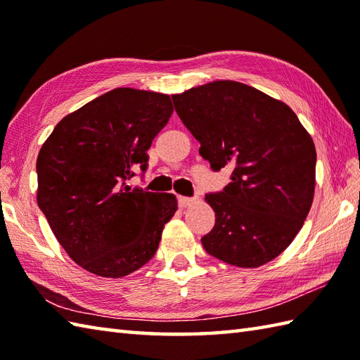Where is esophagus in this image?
Returning a JSON list of instances; mask_svg holds the SVG:
<instances>
[{
    "label": "esophagus",
    "mask_w": 360,
    "mask_h": 360,
    "mask_svg": "<svg viewBox=\"0 0 360 360\" xmlns=\"http://www.w3.org/2000/svg\"><path fill=\"white\" fill-rule=\"evenodd\" d=\"M195 202H196V198H187V196H181L179 198L181 207H190V205H193Z\"/></svg>",
    "instance_id": "esophagus-1"
}]
</instances>
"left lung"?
<instances>
[{
  "instance_id": "obj_1",
  "label": "left lung",
  "mask_w": 360,
  "mask_h": 360,
  "mask_svg": "<svg viewBox=\"0 0 360 360\" xmlns=\"http://www.w3.org/2000/svg\"><path fill=\"white\" fill-rule=\"evenodd\" d=\"M172 98L213 170L233 168L223 192L205 195L215 212V226L201 238L205 252L238 267L278 257L314 200L309 133L286 103L240 82H210Z\"/></svg>"
}]
</instances>
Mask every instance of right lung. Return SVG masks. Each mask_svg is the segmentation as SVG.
Returning a JSON list of instances; mask_svg holds the SVG:
<instances>
[{"label": "right lung", "mask_w": 360, "mask_h": 360, "mask_svg": "<svg viewBox=\"0 0 360 360\" xmlns=\"http://www.w3.org/2000/svg\"><path fill=\"white\" fill-rule=\"evenodd\" d=\"M173 112L170 96L116 88L58 122L37 158V202L66 254L98 277L120 278L155 257L173 193L131 188Z\"/></svg>", "instance_id": "1"}]
</instances>
